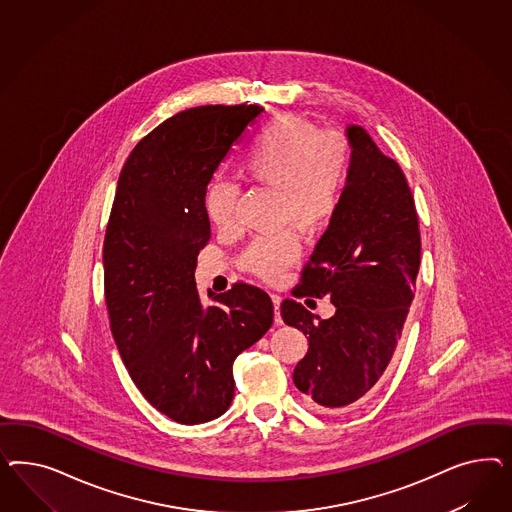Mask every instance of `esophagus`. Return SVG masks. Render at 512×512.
Returning a JSON list of instances; mask_svg holds the SVG:
<instances>
[{
  "label": "esophagus",
  "instance_id": "1",
  "mask_svg": "<svg viewBox=\"0 0 512 512\" xmlns=\"http://www.w3.org/2000/svg\"><path fill=\"white\" fill-rule=\"evenodd\" d=\"M272 298V304H274V321L278 323V325H281V315H279V306H281V296L279 295H272L270 296Z\"/></svg>",
  "mask_w": 512,
  "mask_h": 512
}]
</instances>
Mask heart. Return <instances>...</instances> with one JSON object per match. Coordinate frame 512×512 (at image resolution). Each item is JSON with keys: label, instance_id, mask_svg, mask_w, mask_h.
Listing matches in <instances>:
<instances>
[{"label": "heart", "instance_id": "1", "mask_svg": "<svg viewBox=\"0 0 512 512\" xmlns=\"http://www.w3.org/2000/svg\"><path fill=\"white\" fill-rule=\"evenodd\" d=\"M349 169V146L336 133H321L308 120L285 114L264 125L240 163L251 182L278 189L281 223L317 231L334 217ZM238 189L214 182L204 197L208 219L217 229L233 227ZM300 255L293 231L259 236L249 242L240 266L253 276L274 281Z\"/></svg>", "mask_w": 512, "mask_h": 512}]
</instances>
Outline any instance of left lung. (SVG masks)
I'll list each match as a JSON object with an SVG mask.
<instances>
[{"label":"left lung","mask_w":512,"mask_h":512,"mask_svg":"<svg viewBox=\"0 0 512 512\" xmlns=\"http://www.w3.org/2000/svg\"><path fill=\"white\" fill-rule=\"evenodd\" d=\"M341 201L302 272L295 296H330L336 313L313 315L283 300L281 317L308 336L293 381L311 407L334 411L381 379L402 336L420 266L419 217L400 165L360 125Z\"/></svg>","instance_id":"8db88e82"}]
</instances>
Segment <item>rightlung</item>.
<instances>
[{
  "instance_id": "obj_1",
  "label": "right lung",
  "mask_w": 512,
  "mask_h": 512,
  "mask_svg": "<svg viewBox=\"0 0 512 512\" xmlns=\"http://www.w3.org/2000/svg\"><path fill=\"white\" fill-rule=\"evenodd\" d=\"M263 112L206 105L157 125L127 157L110 212L103 266L110 330L142 396L180 424L221 417L233 402V362L274 321L263 289L195 285L210 240L206 187Z\"/></svg>"
}]
</instances>
